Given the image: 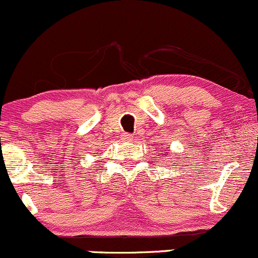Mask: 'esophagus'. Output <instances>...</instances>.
<instances>
[{"mask_svg": "<svg viewBox=\"0 0 258 258\" xmlns=\"http://www.w3.org/2000/svg\"><path fill=\"white\" fill-rule=\"evenodd\" d=\"M121 139H123L124 142H132L133 135L129 134V133H124V134L121 135Z\"/></svg>", "mask_w": 258, "mask_h": 258, "instance_id": "obj_1", "label": "esophagus"}]
</instances>
